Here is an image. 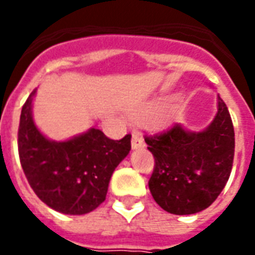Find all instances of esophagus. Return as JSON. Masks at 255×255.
<instances>
[{
	"instance_id": "esophagus-1",
	"label": "esophagus",
	"mask_w": 255,
	"mask_h": 255,
	"mask_svg": "<svg viewBox=\"0 0 255 255\" xmlns=\"http://www.w3.org/2000/svg\"><path fill=\"white\" fill-rule=\"evenodd\" d=\"M131 146H132L133 150H138L144 147V142L143 138H142V135L139 132H133L132 133V142H131Z\"/></svg>"
}]
</instances>
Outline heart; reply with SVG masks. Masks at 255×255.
I'll list each match as a JSON object with an SVG mask.
<instances>
[{"instance_id":"b5f03b06","label":"heart","mask_w":255,"mask_h":255,"mask_svg":"<svg viewBox=\"0 0 255 255\" xmlns=\"http://www.w3.org/2000/svg\"><path fill=\"white\" fill-rule=\"evenodd\" d=\"M166 104L164 101H157L153 104H149L147 106H144L142 109L133 113V117L138 120H147V122H155L162 117V115L165 113Z\"/></svg>"}]
</instances>
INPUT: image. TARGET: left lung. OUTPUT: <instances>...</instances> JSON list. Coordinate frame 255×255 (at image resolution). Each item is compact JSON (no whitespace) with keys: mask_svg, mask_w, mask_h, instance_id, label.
<instances>
[{"mask_svg":"<svg viewBox=\"0 0 255 255\" xmlns=\"http://www.w3.org/2000/svg\"><path fill=\"white\" fill-rule=\"evenodd\" d=\"M154 155L149 188L154 201L172 214L205 210L228 182L235 153V132L228 108L217 95V113L202 131L175 124L166 132L146 136Z\"/></svg>","mask_w":255,"mask_h":255,"instance_id":"left-lung-1","label":"left lung"}]
</instances>
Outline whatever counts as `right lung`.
<instances>
[{
    "instance_id": "1",
    "label": "right lung",
    "mask_w": 255,
    "mask_h": 255,
    "mask_svg": "<svg viewBox=\"0 0 255 255\" xmlns=\"http://www.w3.org/2000/svg\"><path fill=\"white\" fill-rule=\"evenodd\" d=\"M34 90L20 115L21 168L36 197L64 214H86L105 201L117 165L131 150V135L113 140L97 128L68 140H52L32 119Z\"/></svg>"
}]
</instances>
